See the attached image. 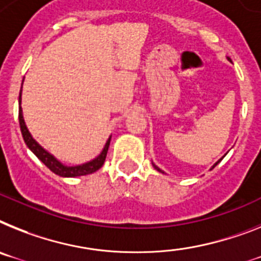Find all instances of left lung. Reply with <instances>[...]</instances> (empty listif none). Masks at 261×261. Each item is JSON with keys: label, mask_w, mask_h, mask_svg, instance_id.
Segmentation results:
<instances>
[{"label": "left lung", "mask_w": 261, "mask_h": 261, "mask_svg": "<svg viewBox=\"0 0 261 261\" xmlns=\"http://www.w3.org/2000/svg\"><path fill=\"white\" fill-rule=\"evenodd\" d=\"M227 60H228V61H231V58H229V57H227ZM223 158H224V156H223ZM223 158H222V159H223ZM222 159H219V161H218V162H216V163H215V164H214V166H212V167H211V170H212V168H214V167H215L216 164H218V163H219V162L222 161ZM152 166H154V168H155V170H156V171H159V172H162V174H164V172H163V171H162L161 168L158 167V166H155V164H154V163H152Z\"/></svg>", "instance_id": "obj_1"}]
</instances>
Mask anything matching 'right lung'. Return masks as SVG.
Here are the masks:
<instances>
[{"mask_svg":"<svg viewBox=\"0 0 261 261\" xmlns=\"http://www.w3.org/2000/svg\"><path fill=\"white\" fill-rule=\"evenodd\" d=\"M23 83V82H22ZM21 93H22V87H21ZM21 93H19L18 98V105H19V111H18V120H19V127H21V133H22V138L25 141L26 146L29 147V150L32 151L33 154L38 158L39 161L45 164L46 167L49 168L50 171H53L54 174L60 175L62 178H75V176H83V175L93 174V172L98 171L105 163V159H106L107 151H109V146H110L111 137H109L106 144H105L103 150L100 151V154L97 158H94L93 161L86 162V163L78 164V166H66L63 164L62 162H60L53 154H50L49 151L45 150V148L38 143V142L32 137L30 131L28 130L26 127L25 119H23L22 114V107H21Z\"/></svg>","mask_w":261,"mask_h":261,"instance_id":"add662e5","label":"right lung"}]
</instances>
